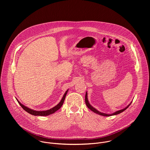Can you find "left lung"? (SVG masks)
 I'll list each match as a JSON object with an SVG mask.
<instances>
[{
    "label": "left lung",
    "mask_w": 150,
    "mask_h": 150,
    "mask_svg": "<svg viewBox=\"0 0 150 150\" xmlns=\"http://www.w3.org/2000/svg\"><path fill=\"white\" fill-rule=\"evenodd\" d=\"M85 101H86V106L88 107L91 110H92L93 112H95V113H96V114H99V115H103V116H105V117H108V116H111V115H114L118 114H120V113H121V112H123L124 111H125V110H126V109H127V108H128V107L129 106L131 105V103H130L127 107L124 108V109H122V110H120L117 111H115V112H114V113H112V114H107L103 113V112H101L99 111L98 110H96V108H95L94 107H92V106L89 104V102H88V98H87V92H86Z\"/></svg>",
    "instance_id": "1"
}]
</instances>
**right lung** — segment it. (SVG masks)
Segmentation results:
<instances>
[{"mask_svg":"<svg viewBox=\"0 0 150 150\" xmlns=\"http://www.w3.org/2000/svg\"><path fill=\"white\" fill-rule=\"evenodd\" d=\"M68 90H67L66 91V92L64 93V95L62 98V99H61V102L57 105L55 106V107H52V108H50V110H46V111H35V110H32L28 107H26L24 105H23L22 104H21L18 100V103L20 104V105L21 106L22 108L25 110L26 112H28V113L33 115H39V116H46V115H50V114H52L53 113H54L55 111H57L58 110H59L61 106H62L64 102V99H65V97H66V95L67 94V92Z\"/></svg>","mask_w":150,"mask_h":150,"instance_id":"1","label":"right lung"}]
</instances>
